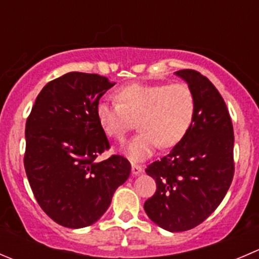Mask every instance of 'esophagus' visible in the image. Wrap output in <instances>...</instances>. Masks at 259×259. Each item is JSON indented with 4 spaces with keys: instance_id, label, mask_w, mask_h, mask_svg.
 I'll list each match as a JSON object with an SVG mask.
<instances>
[{
    "instance_id": "obj_1",
    "label": "esophagus",
    "mask_w": 259,
    "mask_h": 259,
    "mask_svg": "<svg viewBox=\"0 0 259 259\" xmlns=\"http://www.w3.org/2000/svg\"><path fill=\"white\" fill-rule=\"evenodd\" d=\"M132 172L133 175H139L143 172V167L138 163H132Z\"/></svg>"
}]
</instances>
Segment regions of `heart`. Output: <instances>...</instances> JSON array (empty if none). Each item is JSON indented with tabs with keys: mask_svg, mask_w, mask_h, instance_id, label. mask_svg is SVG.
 I'll return each instance as SVG.
<instances>
[{
	"mask_svg": "<svg viewBox=\"0 0 259 259\" xmlns=\"http://www.w3.org/2000/svg\"><path fill=\"white\" fill-rule=\"evenodd\" d=\"M115 100L99 102L96 117L105 134L120 143L137 120L140 132L126 148L133 160L150 157L158 147H176L190 132L196 115V97L183 82L125 84L115 91Z\"/></svg>",
	"mask_w": 259,
	"mask_h": 259,
	"instance_id": "heart-1",
	"label": "heart"
}]
</instances>
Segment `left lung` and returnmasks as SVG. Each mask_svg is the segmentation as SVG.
I'll return each mask as SVG.
<instances>
[{"label": "left lung", "instance_id": "8db88e82", "mask_svg": "<svg viewBox=\"0 0 259 259\" xmlns=\"http://www.w3.org/2000/svg\"><path fill=\"white\" fill-rule=\"evenodd\" d=\"M196 97L190 132L145 172L157 183L144 210L152 222L169 232H185L215 211L234 177V132L229 111L217 87L200 72L181 69Z\"/></svg>", "mask_w": 259, "mask_h": 259}]
</instances>
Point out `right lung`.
Here are the masks:
<instances>
[{
    "label": "right lung",
    "mask_w": 259,
    "mask_h": 259,
    "mask_svg": "<svg viewBox=\"0 0 259 259\" xmlns=\"http://www.w3.org/2000/svg\"><path fill=\"white\" fill-rule=\"evenodd\" d=\"M114 84L100 74L69 72L45 84L27 116L25 172L39 206L63 227L96 223L132 170L122 155L97 160L110 143L96 106Z\"/></svg>",
    "instance_id": "right-lung-1"
}]
</instances>
